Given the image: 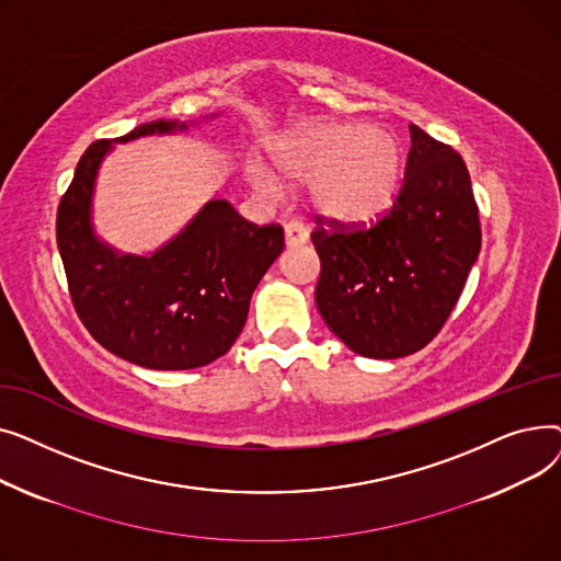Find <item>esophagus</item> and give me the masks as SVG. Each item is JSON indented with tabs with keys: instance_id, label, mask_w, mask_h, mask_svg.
Instances as JSON below:
<instances>
[{
	"instance_id": "esophagus-1",
	"label": "esophagus",
	"mask_w": 561,
	"mask_h": 561,
	"mask_svg": "<svg viewBox=\"0 0 561 561\" xmlns=\"http://www.w3.org/2000/svg\"><path fill=\"white\" fill-rule=\"evenodd\" d=\"M284 239H286V245H288V248H300V245L307 243L309 233H307L305 225H300V222H288V225L284 227Z\"/></svg>"
}]
</instances>
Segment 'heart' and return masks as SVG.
I'll return each mask as SVG.
<instances>
[{
  "mask_svg": "<svg viewBox=\"0 0 561 561\" xmlns=\"http://www.w3.org/2000/svg\"><path fill=\"white\" fill-rule=\"evenodd\" d=\"M271 161L284 182L309 184L311 209L320 218L368 227L393 209L407 150L389 125L309 121L273 140ZM278 178L259 161L248 168L250 186L261 197L277 199L284 193Z\"/></svg>",
  "mask_w": 561,
  "mask_h": 561,
  "instance_id": "obj_1",
  "label": "heart"
}]
</instances>
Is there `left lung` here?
I'll return each instance as SVG.
<instances>
[{
    "mask_svg": "<svg viewBox=\"0 0 561 561\" xmlns=\"http://www.w3.org/2000/svg\"><path fill=\"white\" fill-rule=\"evenodd\" d=\"M402 191L373 229L311 233L320 256L316 307L368 359H400L444 328L473 268L482 231L463 159L409 125Z\"/></svg>",
    "mask_w": 561,
    "mask_h": 561,
    "instance_id": "8db88e82",
    "label": "left lung"
}]
</instances>
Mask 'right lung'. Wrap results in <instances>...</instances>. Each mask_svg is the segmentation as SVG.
I'll list each match as a JSON object with an SVG mask.
<instances>
[{
    "label": "right lung",
    "instance_id": "right-lung-1",
    "mask_svg": "<svg viewBox=\"0 0 561 561\" xmlns=\"http://www.w3.org/2000/svg\"><path fill=\"white\" fill-rule=\"evenodd\" d=\"M218 115H204L202 123ZM197 125L152 121L93 142L58 204L56 243L81 322L115 357L152 370L199 368L227 355L245 328L256 284L284 250L279 225H252L227 199H209L172 239L145 254L121 252L98 233V176L115 145Z\"/></svg>",
    "mask_w": 561,
    "mask_h": 561
}]
</instances>
